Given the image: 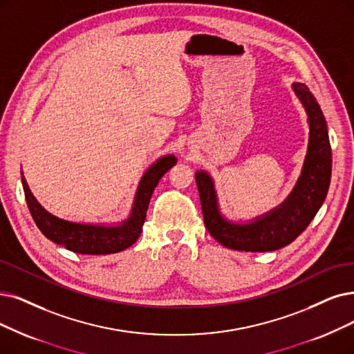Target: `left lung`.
I'll return each instance as SVG.
<instances>
[{
  "instance_id": "obj_1",
  "label": "left lung",
  "mask_w": 354,
  "mask_h": 354,
  "mask_svg": "<svg viewBox=\"0 0 354 354\" xmlns=\"http://www.w3.org/2000/svg\"><path fill=\"white\" fill-rule=\"evenodd\" d=\"M292 90L308 116L309 139L301 176L283 202L247 222L230 221L219 209L212 176L203 169L194 174L206 228L226 248L266 252L289 245L306 230L327 197L331 180V145L327 122L305 84L293 82Z\"/></svg>"
}]
</instances>
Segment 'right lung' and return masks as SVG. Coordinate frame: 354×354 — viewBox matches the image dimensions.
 Here are the masks:
<instances>
[{"mask_svg": "<svg viewBox=\"0 0 354 354\" xmlns=\"http://www.w3.org/2000/svg\"><path fill=\"white\" fill-rule=\"evenodd\" d=\"M176 162L177 158L169 153L158 158L147 169L139 180L129 216L118 223H82L55 216L37 202L27 185L23 171L21 183L27 206L41 234L55 244L62 245L73 252L103 256V254L123 251L139 238L147 218L151 196L161 177L176 165Z\"/></svg>", "mask_w": 354, "mask_h": 354, "instance_id": "add662e5", "label": "right lung"}]
</instances>
